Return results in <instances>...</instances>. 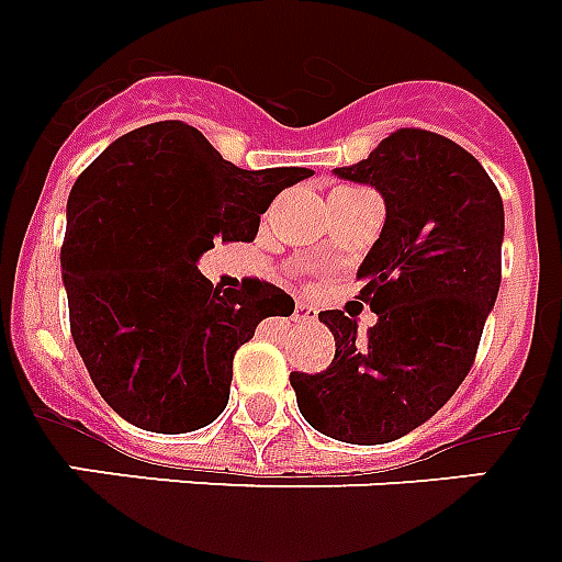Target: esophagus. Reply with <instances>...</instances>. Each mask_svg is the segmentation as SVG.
<instances>
[{"label":"esophagus","instance_id":"1","mask_svg":"<svg viewBox=\"0 0 562 562\" xmlns=\"http://www.w3.org/2000/svg\"><path fill=\"white\" fill-rule=\"evenodd\" d=\"M293 318L295 322H302V325H313V322H316V310L310 307V304L299 302L293 310Z\"/></svg>","mask_w":562,"mask_h":562}]
</instances>
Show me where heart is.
<instances>
[{
	"label": "heart",
	"mask_w": 562,
	"mask_h": 562,
	"mask_svg": "<svg viewBox=\"0 0 562 562\" xmlns=\"http://www.w3.org/2000/svg\"><path fill=\"white\" fill-rule=\"evenodd\" d=\"M339 191H351V188H339Z\"/></svg>",
	"instance_id": "b5f03b06"
}]
</instances>
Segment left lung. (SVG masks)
<instances>
[{"label":"left lung","instance_id":"1","mask_svg":"<svg viewBox=\"0 0 562 562\" xmlns=\"http://www.w3.org/2000/svg\"><path fill=\"white\" fill-rule=\"evenodd\" d=\"M380 191L385 223L359 263V302L376 325L357 336L342 310L318 313L336 339L322 374H290L299 412L345 443H389L426 424L464 383L502 281L505 209L487 170L450 138L397 130L351 168Z\"/></svg>","mask_w":562,"mask_h":562}]
</instances>
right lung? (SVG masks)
Instances as JSON below:
<instances>
[{
  "label": "right lung",
  "mask_w": 562,
  "mask_h": 562,
  "mask_svg": "<svg viewBox=\"0 0 562 562\" xmlns=\"http://www.w3.org/2000/svg\"><path fill=\"white\" fill-rule=\"evenodd\" d=\"M307 168L244 170L182 121L115 138L78 177L60 249L75 348L101 397L138 429L194 432L228 403L232 359L276 284L220 290L196 269L214 240H255L260 214Z\"/></svg>",
  "instance_id": "right-lung-1"
}]
</instances>
